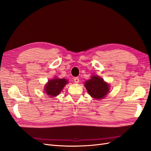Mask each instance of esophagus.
<instances>
[{
    "label": "esophagus",
    "mask_w": 151,
    "mask_h": 151,
    "mask_svg": "<svg viewBox=\"0 0 151 151\" xmlns=\"http://www.w3.org/2000/svg\"><path fill=\"white\" fill-rule=\"evenodd\" d=\"M74 81L76 83H79V77H74Z\"/></svg>",
    "instance_id": "esophagus-1"
}]
</instances>
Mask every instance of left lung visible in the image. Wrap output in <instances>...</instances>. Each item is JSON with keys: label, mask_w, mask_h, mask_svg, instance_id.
<instances>
[{"label": "left lung", "mask_w": 151, "mask_h": 151, "mask_svg": "<svg viewBox=\"0 0 151 151\" xmlns=\"http://www.w3.org/2000/svg\"><path fill=\"white\" fill-rule=\"evenodd\" d=\"M88 93L95 99H102L109 90V85L98 76H93L84 84Z\"/></svg>", "instance_id": "1"}]
</instances>
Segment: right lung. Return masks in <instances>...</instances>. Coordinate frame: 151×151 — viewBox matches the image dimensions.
I'll return each mask as SVG.
<instances>
[{
    "label": "right lung",
    "mask_w": 151,
    "mask_h": 151,
    "mask_svg": "<svg viewBox=\"0 0 151 151\" xmlns=\"http://www.w3.org/2000/svg\"><path fill=\"white\" fill-rule=\"evenodd\" d=\"M67 83L65 79H54L50 80L45 86V91L49 96H56L61 92L64 86Z\"/></svg>",
    "instance_id": "right-lung-1"
}]
</instances>
